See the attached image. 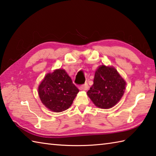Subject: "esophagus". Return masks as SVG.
Masks as SVG:
<instances>
[{"mask_svg": "<svg viewBox=\"0 0 156 156\" xmlns=\"http://www.w3.org/2000/svg\"><path fill=\"white\" fill-rule=\"evenodd\" d=\"M88 88H89V86H88V84L87 83H86L83 85H81L80 86V89L83 90H88Z\"/></svg>", "mask_w": 156, "mask_h": 156, "instance_id": "obj_1", "label": "esophagus"}]
</instances>
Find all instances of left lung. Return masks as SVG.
<instances>
[{"mask_svg": "<svg viewBox=\"0 0 156 156\" xmlns=\"http://www.w3.org/2000/svg\"><path fill=\"white\" fill-rule=\"evenodd\" d=\"M125 87L126 82L116 69L102 65L96 70L94 84L87 94L96 107L109 108L122 98Z\"/></svg>", "mask_w": 156, "mask_h": 156, "instance_id": "left-lung-1", "label": "left lung"}]
</instances>
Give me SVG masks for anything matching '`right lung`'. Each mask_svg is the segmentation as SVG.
Returning <instances> with one entry per match:
<instances>
[{"label": "right lung", "instance_id": "right-lung-1", "mask_svg": "<svg viewBox=\"0 0 156 156\" xmlns=\"http://www.w3.org/2000/svg\"><path fill=\"white\" fill-rule=\"evenodd\" d=\"M38 90L43 104L54 112L69 108L79 92L78 88L63 69L47 74Z\"/></svg>", "mask_w": 156, "mask_h": 156}]
</instances>
